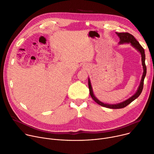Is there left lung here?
<instances>
[{"instance_id": "1", "label": "left lung", "mask_w": 154, "mask_h": 154, "mask_svg": "<svg viewBox=\"0 0 154 154\" xmlns=\"http://www.w3.org/2000/svg\"><path fill=\"white\" fill-rule=\"evenodd\" d=\"M116 34L120 38V42L119 44H125V43H128V44H130L134 48H135L139 53H141V59H142V64L143 66V74L142 76V79L141 80V83L140 85H139L138 89L137 90V91L136 92V93L132 96L131 97H130L129 99L127 100L126 101L119 103V104H105L103 103L102 102H101L100 101H99L97 100L96 97L94 96L93 92V89L91 87V82H90V79H88V87H89V91H90V94L91 96V97L93 98V100L98 104H100V106H102L103 107H107V108H110V109H121V108H123L125 107H126L127 106H128L129 104H130L132 101H133L134 100H136L137 97L141 94L143 89V86H144V78L146 77V66L145 64V60H146V57H145V52H144V48L142 47V46L139 44V43L136 40V39L134 37V36L128 32H116Z\"/></svg>"}]
</instances>
